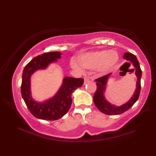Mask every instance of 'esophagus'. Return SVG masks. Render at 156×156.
<instances>
[{"mask_svg": "<svg viewBox=\"0 0 156 156\" xmlns=\"http://www.w3.org/2000/svg\"><path fill=\"white\" fill-rule=\"evenodd\" d=\"M84 84H85L88 83V82H89V78L88 77H84Z\"/></svg>", "mask_w": 156, "mask_h": 156, "instance_id": "1", "label": "esophagus"}]
</instances>
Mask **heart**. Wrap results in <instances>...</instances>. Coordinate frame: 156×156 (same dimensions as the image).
Returning a JSON list of instances; mask_svg holds the SVG:
<instances>
[{
	"mask_svg": "<svg viewBox=\"0 0 156 156\" xmlns=\"http://www.w3.org/2000/svg\"><path fill=\"white\" fill-rule=\"evenodd\" d=\"M119 60V56L114 51L100 50L87 52L78 57V64L73 60L72 66L76 69L82 71L83 68L87 69H96L100 74L103 75L111 72Z\"/></svg>",
	"mask_w": 156,
	"mask_h": 156,
	"instance_id": "1",
	"label": "heart"
}]
</instances>
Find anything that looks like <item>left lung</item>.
<instances>
[{
  "label": "left lung",
  "instance_id": "1",
  "mask_svg": "<svg viewBox=\"0 0 156 156\" xmlns=\"http://www.w3.org/2000/svg\"><path fill=\"white\" fill-rule=\"evenodd\" d=\"M123 58L127 60V61L131 62L133 67H135V74L137 77L136 90L134 91L133 95L131 98V99H129L128 102L120 105V106H115V105H112L109 102H108L105 96V92L106 90L107 81L109 80L111 75H112V73L96 79V82H97V89L94 96V104L100 112L107 115H119L126 112L135 104V102L138 100L140 96L141 88L140 80L142 77V71L140 67L138 60H137V58L135 55L132 54L131 53H125L123 56Z\"/></svg>",
  "mask_w": 156,
  "mask_h": 156
}]
</instances>
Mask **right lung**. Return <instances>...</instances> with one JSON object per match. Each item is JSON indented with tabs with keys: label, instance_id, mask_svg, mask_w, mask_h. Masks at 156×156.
I'll use <instances>...</instances> for the list:
<instances>
[{
	"label": "right lung",
	"instance_id": "add662e5",
	"mask_svg": "<svg viewBox=\"0 0 156 156\" xmlns=\"http://www.w3.org/2000/svg\"><path fill=\"white\" fill-rule=\"evenodd\" d=\"M61 55L59 51L44 53L34 58L23 69L21 94L31 114L38 119L56 120L61 118L70 109L73 91L83 84V78L67 76L63 78L62 85L53 97L43 102L36 101L33 98L31 91V76L36 71L45 69L50 64L57 62V59L61 58Z\"/></svg>",
	"mask_w": 156,
	"mask_h": 156
}]
</instances>
